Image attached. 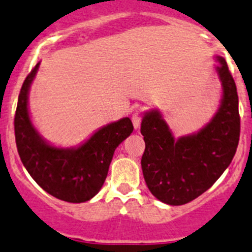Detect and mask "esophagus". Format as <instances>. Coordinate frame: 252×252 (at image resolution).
I'll use <instances>...</instances> for the list:
<instances>
[{
    "label": "esophagus",
    "instance_id": "obj_1",
    "mask_svg": "<svg viewBox=\"0 0 252 252\" xmlns=\"http://www.w3.org/2000/svg\"><path fill=\"white\" fill-rule=\"evenodd\" d=\"M141 119H143V113H140V112H135V113L131 116V122H133L134 128L138 129L139 126H140Z\"/></svg>",
    "mask_w": 252,
    "mask_h": 252
}]
</instances>
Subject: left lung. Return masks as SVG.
Wrapping results in <instances>:
<instances>
[{
	"label": "left lung",
	"instance_id": "left-lung-1",
	"mask_svg": "<svg viewBox=\"0 0 252 252\" xmlns=\"http://www.w3.org/2000/svg\"><path fill=\"white\" fill-rule=\"evenodd\" d=\"M217 67L223 101L201 131L175 140L158 111L146 113L140 131L145 141L141 168L151 193L170 206H182L209 189L226 170L240 138L236 85L225 59Z\"/></svg>",
	"mask_w": 252,
	"mask_h": 252
}]
</instances>
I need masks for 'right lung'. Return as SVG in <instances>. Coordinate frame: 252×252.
Here are the masks:
<instances>
[{
	"label": "right lung",
	"mask_w": 252,
	"mask_h": 252,
	"mask_svg": "<svg viewBox=\"0 0 252 252\" xmlns=\"http://www.w3.org/2000/svg\"><path fill=\"white\" fill-rule=\"evenodd\" d=\"M39 64L22 85L14 114L17 150L24 167L44 191L61 201L81 203L96 196L106 181L117 146L133 131L129 118L99 129L77 149H58L39 136L29 119L28 90Z\"/></svg>",
	"instance_id": "1"
}]
</instances>
